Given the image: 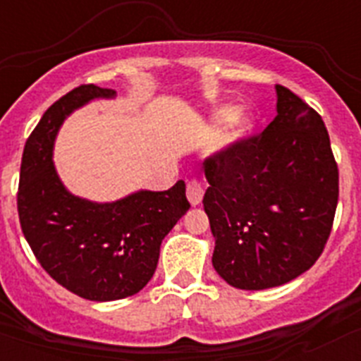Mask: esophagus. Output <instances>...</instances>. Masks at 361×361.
<instances>
[{
  "label": "esophagus",
  "mask_w": 361,
  "mask_h": 361,
  "mask_svg": "<svg viewBox=\"0 0 361 361\" xmlns=\"http://www.w3.org/2000/svg\"><path fill=\"white\" fill-rule=\"evenodd\" d=\"M186 195L188 200H190L191 206H199L202 202V197H204V186L199 183V180H190L188 183V190H186Z\"/></svg>",
  "instance_id": "34e87169"
}]
</instances>
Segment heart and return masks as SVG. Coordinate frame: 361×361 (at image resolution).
Wrapping results in <instances>:
<instances>
[{"label": "heart", "mask_w": 361, "mask_h": 361, "mask_svg": "<svg viewBox=\"0 0 361 361\" xmlns=\"http://www.w3.org/2000/svg\"><path fill=\"white\" fill-rule=\"evenodd\" d=\"M209 121L213 124H222L228 123L224 137H222V148H231L237 142L244 141L245 137L250 135L255 128V114L247 108H238L233 110L229 104H220V106L213 108L209 114Z\"/></svg>", "instance_id": "obj_1"}]
</instances>
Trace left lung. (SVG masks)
Listing matches in <instances>:
<instances>
[{
    "label": "left lung",
    "instance_id": "left-lung-1",
    "mask_svg": "<svg viewBox=\"0 0 361 361\" xmlns=\"http://www.w3.org/2000/svg\"><path fill=\"white\" fill-rule=\"evenodd\" d=\"M275 90L269 126L204 162L213 267L245 291L291 282L317 262L338 204V166L324 121L291 90Z\"/></svg>",
    "mask_w": 361,
    "mask_h": 361
}]
</instances>
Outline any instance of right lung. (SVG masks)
<instances>
[{"mask_svg": "<svg viewBox=\"0 0 361 361\" xmlns=\"http://www.w3.org/2000/svg\"><path fill=\"white\" fill-rule=\"evenodd\" d=\"M116 95L82 85L56 101L28 137L19 173L18 213L28 245L57 283L94 302L141 291L157 269L162 240L190 209L184 180L114 202H94L66 190L52 159L59 128L90 101Z\"/></svg>", "mask_w": 361, "mask_h": 361, "instance_id": "1", "label": "right lung"}]
</instances>
